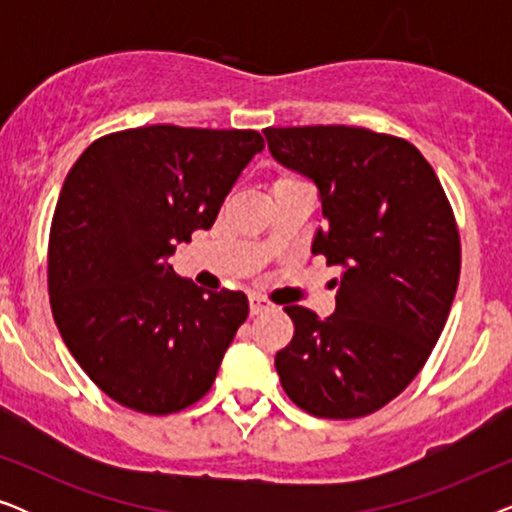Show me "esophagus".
<instances>
[{"instance_id": "1", "label": "esophagus", "mask_w": 512, "mask_h": 512, "mask_svg": "<svg viewBox=\"0 0 512 512\" xmlns=\"http://www.w3.org/2000/svg\"><path fill=\"white\" fill-rule=\"evenodd\" d=\"M272 307V303L270 300H265V298H261V296H249V312L254 314H261V312H268Z\"/></svg>"}]
</instances>
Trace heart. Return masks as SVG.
<instances>
[{"instance_id": "heart-1", "label": "heart", "mask_w": 512, "mask_h": 512, "mask_svg": "<svg viewBox=\"0 0 512 512\" xmlns=\"http://www.w3.org/2000/svg\"><path fill=\"white\" fill-rule=\"evenodd\" d=\"M282 179H291V177H282Z\"/></svg>"}]
</instances>
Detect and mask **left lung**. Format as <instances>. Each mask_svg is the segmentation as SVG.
I'll return each mask as SVG.
<instances>
[{"label":"left lung","mask_w":512,"mask_h":512,"mask_svg":"<svg viewBox=\"0 0 512 512\" xmlns=\"http://www.w3.org/2000/svg\"><path fill=\"white\" fill-rule=\"evenodd\" d=\"M272 158L314 181L326 226L312 254L338 265L335 312L286 305L293 340L275 356L286 396L314 417L380 410L424 368L459 284L450 202L405 139L349 125L268 128Z\"/></svg>","instance_id":"left-lung-1"}]
</instances>
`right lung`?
I'll return each mask as SVG.
<instances>
[{"label": "right lung", "mask_w": 512, "mask_h": 512, "mask_svg": "<svg viewBox=\"0 0 512 512\" xmlns=\"http://www.w3.org/2000/svg\"><path fill=\"white\" fill-rule=\"evenodd\" d=\"M256 130L144 125L100 137L69 170L48 240L53 319L109 398L170 415L212 389L249 314L242 291H207L167 258L214 226Z\"/></svg>", "instance_id": "right-lung-1"}]
</instances>
